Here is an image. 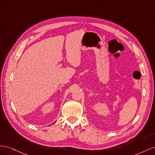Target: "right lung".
I'll return each mask as SVG.
<instances>
[{
    "label": "right lung",
    "instance_id": "1",
    "mask_svg": "<svg viewBox=\"0 0 155 155\" xmlns=\"http://www.w3.org/2000/svg\"><path fill=\"white\" fill-rule=\"evenodd\" d=\"M55 122H56V121H55ZM55 122H54V123H55ZM53 123H52V124H53Z\"/></svg>",
    "mask_w": 155,
    "mask_h": 155
}]
</instances>
